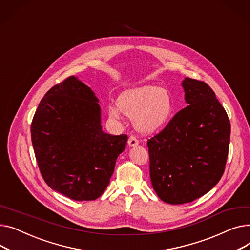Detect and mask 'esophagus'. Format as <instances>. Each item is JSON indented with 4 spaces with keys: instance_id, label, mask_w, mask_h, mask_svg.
Listing matches in <instances>:
<instances>
[{
    "instance_id": "obj_1",
    "label": "esophagus",
    "mask_w": 250,
    "mask_h": 250,
    "mask_svg": "<svg viewBox=\"0 0 250 250\" xmlns=\"http://www.w3.org/2000/svg\"><path fill=\"white\" fill-rule=\"evenodd\" d=\"M138 143H139V141H138V139H137L135 136L131 135V136L129 137V139H128V144H129V146H136Z\"/></svg>"
}]
</instances>
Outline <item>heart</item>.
Masks as SVG:
<instances>
[{"label":"heart","mask_w":250,"mask_h":250,"mask_svg":"<svg viewBox=\"0 0 250 250\" xmlns=\"http://www.w3.org/2000/svg\"><path fill=\"white\" fill-rule=\"evenodd\" d=\"M117 107L123 114L132 117L137 130L152 133L165 127L174 114L170 92L155 85H143L122 93L117 99ZM116 108L109 109L112 118H119Z\"/></svg>","instance_id":"1"}]
</instances>
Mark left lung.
<instances>
[{"label":"left lung","mask_w":250,"mask_h":250,"mask_svg":"<svg viewBox=\"0 0 250 250\" xmlns=\"http://www.w3.org/2000/svg\"><path fill=\"white\" fill-rule=\"evenodd\" d=\"M188 106L147 140L152 187L166 203H190L222 178L230 121L214 91L202 81L183 82Z\"/></svg>","instance_id":"8db88e82"}]
</instances>
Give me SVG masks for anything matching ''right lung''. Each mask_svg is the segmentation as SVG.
I'll return each instance as SVG.
<instances>
[{"label":"right lung","mask_w":250,"mask_h":250,"mask_svg":"<svg viewBox=\"0 0 250 250\" xmlns=\"http://www.w3.org/2000/svg\"><path fill=\"white\" fill-rule=\"evenodd\" d=\"M31 139L45 183L71 200L93 201L105 192L128 136L103 132L95 94L68 77L40 101Z\"/></svg>","instance_id":"add662e5"}]
</instances>
